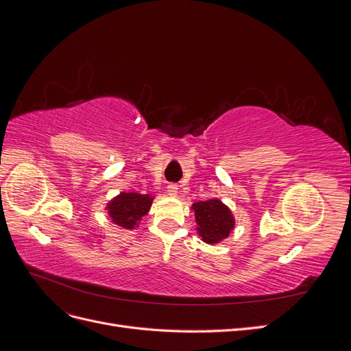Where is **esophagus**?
<instances>
[{
	"label": "esophagus",
	"mask_w": 351,
	"mask_h": 351,
	"mask_svg": "<svg viewBox=\"0 0 351 351\" xmlns=\"http://www.w3.org/2000/svg\"><path fill=\"white\" fill-rule=\"evenodd\" d=\"M167 193H168V196L176 197V196L178 195V187H177L176 184H168V187H167Z\"/></svg>",
	"instance_id": "1"
}]
</instances>
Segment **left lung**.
I'll return each mask as SVG.
<instances>
[{
    "instance_id": "obj_1",
    "label": "left lung",
    "mask_w": 351,
    "mask_h": 351,
    "mask_svg": "<svg viewBox=\"0 0 351 351\" xmlns=\"http://www.w3.org/2000/svg\"><path fill=\"white\" fill-rule=\"evenodd\" d=\"M195 212L196 231L202 241L217 244L226 240L236 227V218L231 209L219 199L200 200L192 205Z\"/></svg>"
}]
</instances>
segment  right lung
Returning <instances> with one entry per match:
<instances>
[{
    "label": "right lung",
    "mask_w": 351,
    "mask_h": 351,
    "mask_svg": "<svg viewBox=\"0 0 351 351\" xmlns=\"http://www.w3.org/2000/svg\"><path fill=\"white\" fill-rule=\"evenodd\" d=\"M154 199L155 196L151 193L121 192L108 202L105 210L108 212L112 224L125 230H134L139 227L142 217L149 212Z\"/></svg>",
    "instance_id": "right-lung-1"
}]
</instances>
